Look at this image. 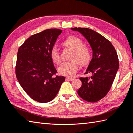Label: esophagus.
I'll return each mask as SVG.
<instances>
[{
	"instance_id": "34e87169",
	"label": "esophagus",
	"mask_w": 133,
	"mask_h": 133,
	"mask_svg": "<svg viewBox=\"0 0 133 133\" xmlns=\"http://www.w3.org/2000/svg\"><path fill=\"white\" fill-rule=\"evenodd\" d=\"M66 79H68V80H69V81H73V80H74V77H66Z\"/></svg>"
}]
</instances>
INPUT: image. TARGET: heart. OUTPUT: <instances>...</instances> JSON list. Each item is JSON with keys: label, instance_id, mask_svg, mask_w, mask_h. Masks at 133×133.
<instances>
[{"label": "heart", "instance_id": "heart-1", "mask_svg": "<svg viewBox=\"0 0 133 133\" xmlns=\"http://www.w3.org/2000/svg\"><path fill=\"white\" fill-rule=\"evenodd\" d=\"M62 44L71 50L72 54L70 58L71 61L62 64L58 68V72L64 76H73L78 70L79 64L85 66L89 63L91 56V50L89 46L84 44L81 39L75 36L68 37ZM50 56L54 64H60V54L57 47H54L51 49Z\"/></svg>", "mask_w": 133, "mask_h": 133}]
</instances>
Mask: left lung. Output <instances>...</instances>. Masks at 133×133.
I'll return each mask as SVG.
<instances>
[{
    "label": "left lung",
    "instance_id": "obj_1",
    "mask_svg": "<svg viewBox=\"0 0 133 133\" xmlns=\"http://www.w3.org/2000/svg\"><path fill=\"white\" fill-rule=\"evenodd\" d=\"M88 41L92 51L91 61L85 74L91 77H80L82 85L77 94L86 101L94 102L104 98L109 91L119 69L117 52L112 43L98 32L86 28H74Z\"/></svg>",
    "mask_w": 133,
    "mask_h": 133
}]
</instances>
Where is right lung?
<instances>
[{
    "label": "right lung",
    "mask_w": 133,
    "mask_h": 133,
    "mask_svg": "<svg viewBox=\"0 0 133 133\" xmlns=\"http://www.w3.org/2000/svg\"><path fill=\"white\" fill-rule=\"evenodd\" d=\"M62 30L49 29L35 34L18 50L16 67L17 80L26 93L41 103L52 101L58 92L64 76H55L50 52Z\"/></svg>",
    "instance_id": "add662e5"
}]
</instances>
